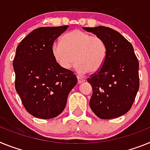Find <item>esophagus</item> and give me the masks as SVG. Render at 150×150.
I'll return each instance as SVG.
<instances>
[{
    "label": "esophagus",
    "instance_id": "1",
    "mask_svg": "<svg viewBox=\"0 0 150 150\" xmlns=\"http://www.w3.org/2000/svg\"><path fill=\"white\" fill-rule=\"evenodd\" d=\"M77 79H78V84H81L82 82H84V79L82 78H80V77H77Z\"/></svg>",
    "mask_w": 150,
    "mask_h": 150
}]
</instances>
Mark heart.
<instances>
[{"label": "heart", "instance_id": "1", "mask_svg": "<svg viewBox=\"0 0 150 150\" xmlns=\"http://www.w3.org/2000/svg\"><path fill=\"white\" fill-rule=\"evenodd\" d=\"M51 52L62 69H69L77 61V71L85 74L102 67L106 57V46L100 38L76 29L62 36L61 43H54Z\"/></svg>", "mask_w": 150, "mask_h": 150}]
</instances>
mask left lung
Instances as JSON below:
<instances>
[{"label": "left lung", "instance_id": "left-lung-1", "mask_svg": "<svg viewBox=\"0 0 150 150\" xmlns=\"http://www.w3.org/2000/svg\"><path fill=\"white\" fill-rule=\"evenodd\" d=\"M83 29L100 38L106 46L103 65L88 79L93 88L91 110L102 119L122 116L132 106L140 86L139 62L134 47L112 28L97 26Z\"/></svg>", "mask_w": 150, "mask_h": 150}]
</instances>
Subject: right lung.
<instances>
[{"instance_id":"add662e5","label":"right lung","mask_w":150,"mask_h":150,"mask_svg":"<svg viewBox=\"0 0 150 150\" xmlns=\"http://www.w3.org/2000/svg\"><path fill=\"white\" fill-rule=\"evenodd\" d=\"M68 27L36 28L16 48L13 62L16 91L27 112L36 118L59 115L78 81L73 71L62 69L52 55L53 41Z\"/></svg>"}]
</instances>
